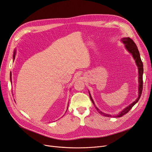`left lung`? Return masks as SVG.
Wrapping results in <instances>:
<instances>
[{
	"mask_svg": "<svg viewBox=\"0 0 152 152\" xmlns=\"http://www.w3.org/2000/svg\"><path fill=\"white\" fill-rule=\"evenodd\" d=\"M121 41L124 43V46L126 48V49L127 50V51L131 53L135 61L137 66L138 67V72H139V78H138V80H139V89H138V93H139V96L138 98H137L134 102L131 103V104H129L128 106H127L126 107H125L124 110H122L118 114L113 115L114 117L115 118H120L122 115H124V114H127L130 110H131V108L138 102V101L139 100L141 95H142V90H143V63L142 62L141 58H140V53L138 50V48H137L135 43L134 42V41L131 39L130 38L127 37V38H121ZM89 95H90V98L91 100V102L93 103V104L95 105V107L96 108L97 111H98V113L99 114H101L102 115H104V116H106V117H111L112 115L111 114H107L106 113H104L103 112H102L101 111H99L97 107L95 106V103L93 102V99L91 98V96L90 95V93L89 91Z\"/></svg>",
	"mask_w": 152,
	"mask_h": 152,
	"instance_id": "8db88e82",
	"label": "left lung"
}]
</instances>
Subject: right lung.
Segmentation results:
<instances>
[{
  "label": "right lung",
  "mask_w": 152,
  "mask_h": 152,
  "mask_svg": "<svg viewBox=\"0 0 152 152\" xmlns=\"http://www.w3.org/2000/svg\"><path fill=\"white\" fill-rule=\"evenodd\" d=\"M15 53H16V50H14V53H13V61H14V59H15ZM11 76H12V75L10 74V82H12V77H11ZM68 106H69V104H68ZM68 109V108H67Z\"/></svg>",
  "instance_id": "obj_1"
}]
</instances>
